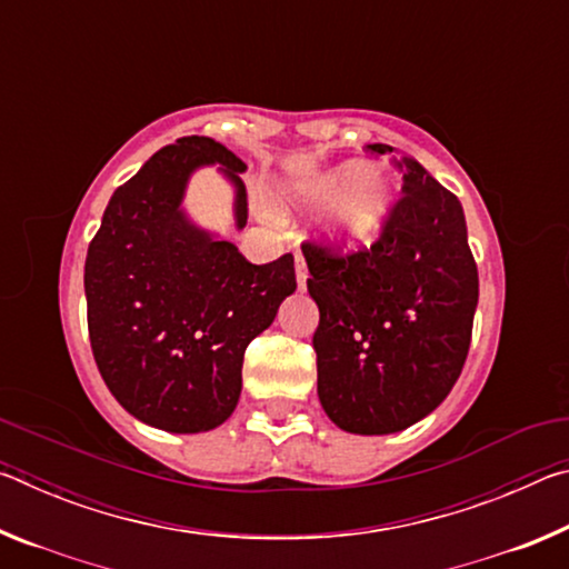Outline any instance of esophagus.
I'll return each mask as SVG.
<instances>
[{"mask_svg":"<svg viewBox=\"0 0 569 569\" xmlns=\"http://www.w3.org/2000/svg\"><path fill=\"white\" fill-rule=\"evenodd\" d=\"M306 278H308V271H306V261L301 258V253H296V281H298V288H306Z\"/></svg>","mask_w":569,"mask_h":569,"instance_id":"obj_1","label":"esophagus"}]
</instances>
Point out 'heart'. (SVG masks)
Returning a JSON list of instances; mask_svg holds the SVG:
<instances>
[{
  "label": "heart",
  "mask_w": 569,
  "mask_h": 569,
  "mask_svg": "<svg viewBox=\"0 0 569 569\" xmlns=\"http://www.w3.org/2000/svg\"><path fill=\"white\" fill-rule=\"evenodd\" d=\"M331 203L326 238L339 250H356L369 246L387 228L397 206V188L383 172L363 168L359 160H346L283 188L278 213H313Z\"/></svg>",
  "instance_id": "obj_1"
}]
</instances>
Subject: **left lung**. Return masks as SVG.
<instances>
[{
  "label": "left lung",
  "instance_id": "left-lung-1",
  "mask_svg": "<svg viewBox=\"0 0 569 569\" xmlns=\"http://www.w3.org/2000/svg\"><path fill=\"white\" fill-rule=\"evenodd\" d=\"M393 152L389 146H369ZM403 198L369 250L306 243L319 399L349 435H397L435 411L467 361L479 276L457 196L401 158Z\"/></svg>",
  "mask_w": 569,
  "mask_h": 569
}]
</instances>
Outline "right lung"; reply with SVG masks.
I'll return each mask as SVG.
<instances>
[{
  "label": "right lung",
  "instance_id": "add662e5",
  "mask_svg": "<svg viewBox=\"0 0 569 569\" xmlns=\"http://www.w3.org/2000/svg\"><path fill=\"white\" fill-rule=\"evenodd\" d=\"M218 166L233 188L236 230L246 162L210 138L158 150L112 192L84 261L94 361L120 407L170 435H200L233 413L246 346L296 291L293 256L248 263L188 216L192 172Z\"/></svg>",
  "mask_w": 569,
  "mask_h": 569
}]
</instances>
